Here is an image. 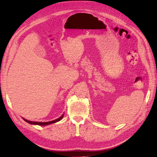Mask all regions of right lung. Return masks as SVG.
<instances>
[{"label":"right lung","mask_w":157,"mask_h":157,"mask_svg":"<svg viewBox=\"0 0 157 157\" xmlns=\"http://www.w3.org/2000/svg\"><path fill=\"white\" fill-rule=\"evenodd\" d=\"M64 114H63L59 118L56 119V120H54L52 121H49V122H32V121H27V120L23 118L24 121L28 123H29L30 124H33V125H49L51 124H54V123H56L63 118Z\"/></svg>","instance_id":"right-lung-1"}]
</instances>
